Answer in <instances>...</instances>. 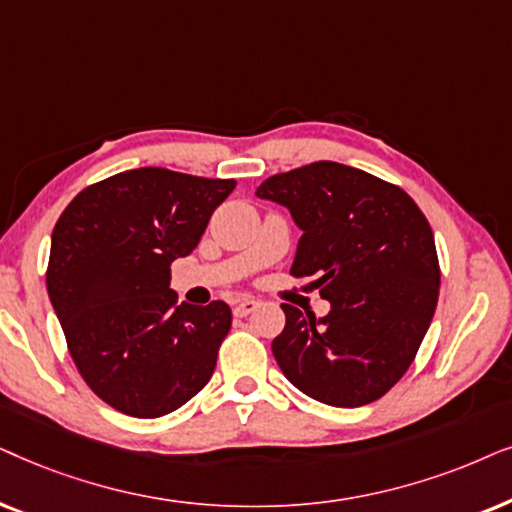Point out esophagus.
<instances>
[{"label": "esophagus", "mask_w": 512, "mask_h": 512, "mask_svg": "<svg viewBox=\"0 0 512 512\" xmlns=\"http://www.w3.org/2000/svg\"><path fill=\"white\" fill-rule=\"evenodd\" d=\"M257 304H260V302H255V299H243V302H238L234 306V316H238V318L248 316V313H252V311L257 309Z\"/></svg>", "instance_id": "esophagus-1"}]
</instances>
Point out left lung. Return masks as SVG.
I'll use <instances>...</instances> for the list:
<instances>
[{"mask_svg":"<svg viewBox=\"0 0 512 512\" xmlns=\"http://www.w3.org/2000/svg\"><path fill=\"white\" fill-rule=\"evenodd\" d=\"M255 194L290 210L302 229L290 274L316 278L330 302L323 318L283 304L278 367L318 403L381 398L412 365L438 304L431 224L400 187L335 161L269 177Z\"/></svg>","mask_w":512,"mask_h":512,"instance_id":"left-lung-1","label":"left lung"}]
</instances>
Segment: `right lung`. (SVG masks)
I'll use <instances>...</instances> for the list:
<instances>
[{
  "label": "right lung",
  "mask_w": 512,
  "mask_h": 512,
  "mask_svg": "<svg viewBox=\"0 0 512 512\" xmlns=\"http://www.w3.org/2000/svg\"><path fill=\"white\" fill-rule=\"evenodd\" d=\"M234 187L124 170L79 192L56 222L46 290L67 349L91 391L128 417L175 412L213 377L231 309L175 304L170 264L199 245Z\"/></svg>",
  "instance_id": "right-lung-1"
}]
</instances>
